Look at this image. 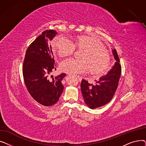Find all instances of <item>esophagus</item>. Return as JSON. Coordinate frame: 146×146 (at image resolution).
Returning a JSON list of instances; mask_svg holds the SVG:
<instances>
[{"label":"esophagus","instance_id":"esophagus-1","mask_svg":"<svg viewBox=\"0 0 146 146\" xmlns=\"http://www.w3.org/2000/svg\"><path fill=\"white\" fill-rule=\"evenodd\" d=\"M77 78H78V80H79V82H81L82 81V77H80V76H77Z\"/></svg>","mask_w":146,"mask_h":146}]
</instances>
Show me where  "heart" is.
<instances>
[{
	"mask_svg": "<svg viewBox=\"0 0 146 146\" xmlns=\"http://www.w3.org/2000/svg\"><path fill=\"white\" fill-rule=\"evenodd\" d=\"M51 45L53 51L60 57L72 55L75 48L83 50L79 57L80 60L70 58L61 63V70L66 73L79 74L89 70L92 74L101 76L109 67V53L102 41L95 36L79 35L72 42L63 37L56 36L53 39Z\"/></svg>",
	"mask_w": 146,
	"mask_h": 146,
	"instance_id": "heart-1",
	"label": "heart"
}]
</instances>
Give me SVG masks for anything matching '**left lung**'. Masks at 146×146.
Masks as SVG:
<instances>
[{
    "instance_id": "obj_1",
    "label": "left lung",
    "mask_w": 146,
    "mask_h": 146,
    "mask_svg": "<svg viewBox=\"0 0 146 146\" xmlns=\"http://www.w3.org/2000/svg\"><path fill=\"white\" fill-rule=\"evenodd\" d=\"M112 51L116 62L108 73L99 78L95 85L85 79L82 80L80 87L84 101L91 109L99 108L110 102L118 88L121 66L116 50L112 49Z\"/></svg>"
}]
</instances>
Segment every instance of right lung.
<instances>
[{
    "mask_svg": "<svg viewBox=\"0 0 146 146\" xmlns=\"http://www.w3.org/2000/svg\"><path fill=\"white\" fill-rule=\"evenodd\" d=\"M57 34L51 29L43 31L27 48L22 66L28 92L34 100L45 106L56 104L64 89L61 80L65 73L50 77L56 68L49 42Z\"/></svg>",
    "mask_w": 146,
    "mask_h": 146,
    "instance_id": "add662e5",
    "label": "right lung"
}]
</instances>
